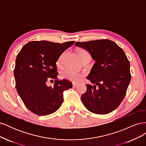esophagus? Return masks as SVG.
<instances>
[{
  "label": "esophagus",
  "instance_id": "1",
  "mask_svg": "<svg viewBox=\"0 0 146 146\" xmlns=\"http://www.w3.org/2000/svg\"><path fill=\"white\" fill-rule=\"evenodd\" d=\"M78 83H72V86L74 87H76L77 86H78Z\"/></svg>",
  "mask_w": 146,
  "mask_h": 146
}]
</instances>
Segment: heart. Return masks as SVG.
I'll use <instances>...</instances> for the list:
<instances>
[{
	"mask_svg": "<svg viewBox=\"0 0 146 146\" xmlns=\"http://www.w3.org/2000/svg\"><path fill=\"white\" fill-rule=\"evenodd\" d=\"M63 54H61L58 58V61H57V64H61ZM78 55L79 58H80L81 60L86 56H90L88 52L84 49L79 50L78 51ZM61 76L62 78L67 79L68 80L74 82H77L80 80L82 77V75L80 73H79L77 71H75V70H73L72 69H66L61 72Z\"/></svg>",
	"mask_w": 146,
	"mask_h": 146,
	"instance_id": "b5f03b06",
	"label": "heart"
}]
</instances>
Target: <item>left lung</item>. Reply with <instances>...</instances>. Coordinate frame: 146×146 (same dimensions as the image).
Listing matches in <instances>:
<instances>
[{"instance_id": "obj_1", "label": "left lung", "mask_w": 146, "mask_h": 146, "mask_svg": "<svg viewBox=\"0 0 146 146\" xmlns=\"http://www.w3.org/2000/svg\"><path fill=\"white\" fill-rule=\"evenodd\" d=\"M75 45L90 53L96 63L87 79L86 92L81 99L90 111L108 114L116 109L126 94L131 74L130 62L124 52L114 42L100 39L77 42Z\"/></svg>"}]
</instances>
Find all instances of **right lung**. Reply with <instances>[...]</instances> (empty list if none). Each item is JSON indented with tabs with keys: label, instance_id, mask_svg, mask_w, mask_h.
Listing matches in <instances>:
<instances>
[{
	"label": "right lung",
	"instance_id": "right-lung-1",
	"mask_svg": "<svg viewBox=\"0 0 146 146\" xmlns=\"http://www.w3.org/2000/svg\"><path fill=\"white\" fill-rule=\"evenodd\" d=\"M74 42L30 41L17 54L14 70L16 88L25 107L32 113L46 116L61 107L63 91L72 85L66 79L58 80L56 63ZM49 80H54L53 87L46 85Z\"/></svg>",
	"mask_w": 146,
	"mask_h": 146
}]
</instances>
